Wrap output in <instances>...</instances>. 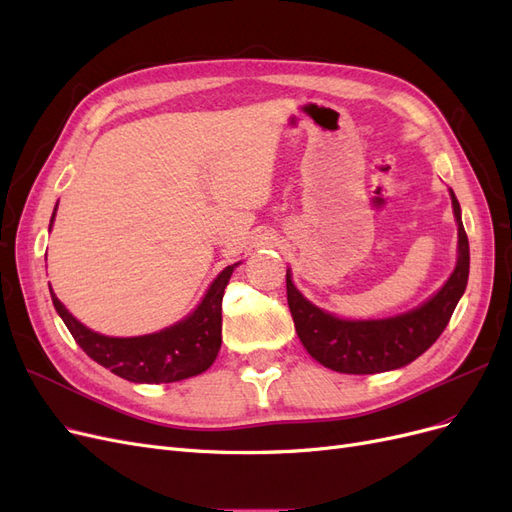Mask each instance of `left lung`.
Wrapping results in <instances>:
<instances>
[{"label": "left lung", "mask_w": 512, "mask_h": 512, "mask_svg": "<svg viewBox=\"0 0 512 512\" xmlns=\"http://www.w3.org/2000/svg\"><path fill=\"white\" fill-rule=\"evenodd\" d=\"M448 194L457 222L455 269L438 292L404 314L365 320L331 314L305 299L292 282V271H286L288 307L294 329L312 359L339 374H382V371L406 367L442 335L466 292L470 273V245L461 224V207L455 192L448 190Z\"/></svg>", "instance_id": "8db88e82"}]
</instances>
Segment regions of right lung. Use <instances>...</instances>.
Returning <instances> with one entry per match:
<instances>
[{
	"label": "right lung",
	"mask_w": 512,
	"mask_h": 512,
	"mask_svg": "<svg viewBox=\"0 0 512 512\" xmlns=\"http://www.w3.org/2000/svg\"><path fill=\"white\" fill-rule=\"evenodd\" d=\"M55 215L57 205L51 215L49 230L53 228ZM239 265L241 262H235L215 277L203 299L188 316L156 333L136 337H111L91 331L68 312L66 305L57 299L51 284L49 290L59 318L64 320L76 344L96 363L111 369L115 376L138 384L179 382L203 374L218 356L222 346L224 288Z\"/></svg>",
	"instance_id": "add662e5"
}]
</instances>
